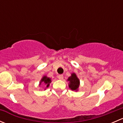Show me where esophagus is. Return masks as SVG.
<instances>
[{"label":"esophagus","instance_id":"34e87169","mask_svg":"<svg viewBox=\"0 0 123 123\" xmlns=\"http://www.w3.org/2000/svg\"><path fill=\"white\" fill-rule=\"evenodd\" d=\"M58 78L59 79V80H62L63 78H64V75H59L58 76Z\"/></svg>","mask_w":123,"mask_h":123}]
</instances>
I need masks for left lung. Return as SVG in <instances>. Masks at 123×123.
I'll return each mask as SVG.
<instances>
[{
    "label": "left lung",
    "instance_id": "obj_1",
    "mask_svg": "<svg viewBox=\"0 0 123 123\" xmlns=\"http://www.w3.org/2000/svg\"><path fill=\"white\" fill-rule=\"evenodd\" d=\"M68 80L69 81V88L72 90H77L79 85H80V81H79V79L77 77L75 74H74V73L72 74L71 76L69 77Z\"/></svg>",
    "mask_w": 123,
    "mask_h": 123
}]
</instances>
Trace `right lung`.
<instances>
[{
    "instance_id": "add662e5",
    "label": "right lung",
    "mask_w": 123,
    "mask_h": 123,
    "mask_svg": "<svg viewBox=\"0 0 123 123\" xmlns=\"http://www.w3.org/2000/svg\"><path fill=\"white\" fill-rule=\"evenodd\" d=\"M50 82H51V80H50V78L47 77L46 76H44L43 77V79H42V80H41L40 85L42 83H44L45 85H46V87H48L49 86V84L50 83Z\"/></svg>"
}]
</instances>
